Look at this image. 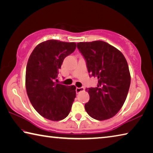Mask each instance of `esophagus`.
<instances>
[{"instance_id":"obj_1","label":"esophagus","mask_w":153,"mask_h":153,"mask_svg":"<svg viewBox=\"0 0 153 153\" xmlns=\"http://www.w3.org/2000/svg\"><path fill=\"white\" fill-rule=\"evenodd\" d=\"M84 88L83 87H81V88H76V92L77 93H79V92H82V91H84Z\"/></svg>"}]
</instances>
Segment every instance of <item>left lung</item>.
Returning <instances> with one entry per match:
<instances>
[{
	"mask_svg": "<svg viewBox=\"0 0 153 153\" xmlns=\"http://www.w3.org/2000/svg\"><path fill=\"white\" fill-rule=\"evenodd\" d=\"M77 47L86 60L89 76L98 79L97 86L86 89L90 100L85 109L98 121L113 117L125 102L130 86L125 56L118 49L100 40L77 43Z\"/></svg>",
	"mask_w": 153,
	"mask_h": 153,
	"instance_id": "left-lung-1",
	"label": "left lung"
}]
</instances>
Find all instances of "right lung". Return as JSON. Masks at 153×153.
<instances>
[{
	"label": "right lung",
	"instance_id": "right-lung-1",
	"mask_svg": "<svg viewBox=\"0 0 153 153\" xmlns=\"http://www.w3.org/2000/svg\"><path fill=\"white\" fill-rule=\"evenodd\" d=\"M76 48L75 42L48 40L36 46L28 59L25 73L28 98L36 111L49 120L65 118L76 98V86L57 83L64 59Z\"/></svg>",
	"mask_w": 153,
	"mask_h": 153
}]
</instances>
